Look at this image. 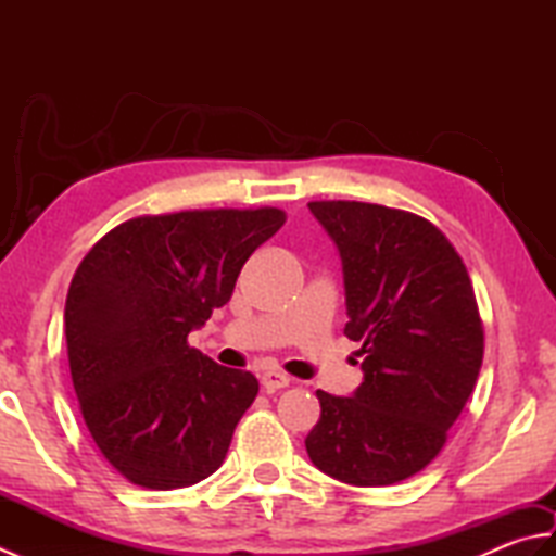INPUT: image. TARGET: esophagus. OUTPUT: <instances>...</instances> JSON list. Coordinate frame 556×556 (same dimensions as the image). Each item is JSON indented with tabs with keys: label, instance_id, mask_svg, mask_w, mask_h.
<instances>
[{
	"label": "esophagus",
	"instance_id": "1",
	"mask_svg": "<svg viewBox=\"0 0 556 556\" xmlns=\"http://www.w3.org/2000/svg\"><path fill=\"white\" fill-rule=\"evenodd\" d=\"M289 375L279 372V370H265L260 375V384H263L265 392H277V389H285L289 387Z\"/></svg>",
	"mask_w": 556,
	"mask_h": 556
}]
</instances>
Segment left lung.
I'll list each match as a JSON object with an SVG mask.
<instances>
[{
	"label": "left lung",
	"mask_w": 556,
	"mask_h": 556,
	"mask_svg": "<svg viewBox=\"0 0 556 556\" xmlns=\"http://www.w3.org/2000/svg\"><path fill=\"white\" fill-rule=\"evenodd\" d=\"M313 217L344 271V334L361 341L351 396L317 389L305 437L313 464L356 488L394 485L440 454L482 365V323L464 260L418 215L356 200H315Z\"/></svg>",
	"instance_id": "obj_1"
}]
</instances>
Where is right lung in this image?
Returning a JSON list of instances; mask_svg holds the SVG:
<instances>
[{
	"instance_id": "obj_1",
	"label": "right lung",
	"mask_w": 556,
	"mask_h": 556,
	"mask_svg": "<svg viewBox=\"0 0 556 556\" xmlns=\"http://www.w3.org/2000/svg\"><path fill=\"white\" fill-rule=\"evenodd\" d=\"M285 219L277 207L136 217L78 265L64 311L71 380L92 440L134 485L188 488L222 466L257 380L186 339Z\"/></svg>"
}]
</instances>
